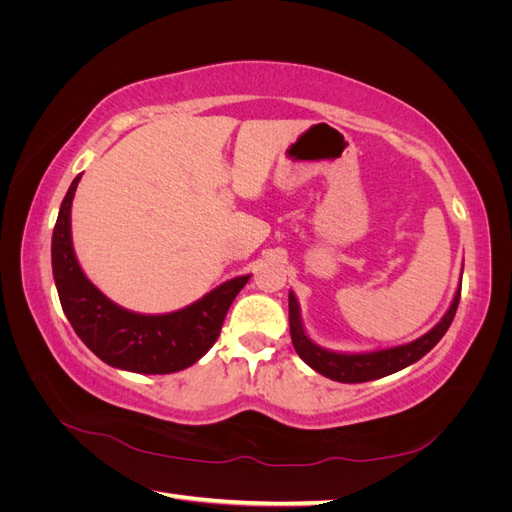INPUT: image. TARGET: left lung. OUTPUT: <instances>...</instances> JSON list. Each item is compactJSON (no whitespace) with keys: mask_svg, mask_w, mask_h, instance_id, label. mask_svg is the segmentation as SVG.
<instances>
[{"mask_svg":"<svg viewBox=\"0 0 512 512\" xmlns=\"http://www.w3.org/2000/svg\"><path fill=\"white\" fill-rule=\"evenodd\" d=\"M463 273V269H461ZM461 297V284L455 290V297L448 305L446 314L440 318L436 327L429 329L425 335L416 337L414 342L401 344V346H391V348H380V350H367V352H337L318 346L312 337L307 335L303 327V318H301V307L294 292H288V316H290V337H292V346L297 350L301 359L312 367L318 374L324 378H331L335 382H369V380H378L384 376H391L395 371L406 369L408 365L416 363L418 359L436 346L444 333L451 327V322L455 318L457 305Z\"/></svg>","mask_w":512,"mask_h":512,"instance_id":"1","label":"left lung"}]
</instances>
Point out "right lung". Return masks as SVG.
Here are the masks:
<instances>
[{"label":"right lung","mask_w":512,"mask_h":512,"mask_svg":"<svg viewBox=\"0 0 512 512\" xmlns=\"http://www.w3.org/2000/svg\"><path fill=\"white\" fill-rule=\"evenodd\" d=\"M76 175L53 228L51 262L61 307L81 342L106 365L134 374H173L194 365L220 337L222 322L250 275H239L203 299L168 314H138L111 301L81 269L72 245Z\"/></svg>","instance_id":"right-lung-1"}]
</instances>
